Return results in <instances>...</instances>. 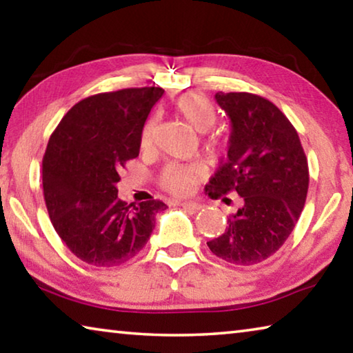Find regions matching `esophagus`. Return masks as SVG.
Segmentation results:
<instances>
[{"label":"esophagus","mask_w":353,"mask_h":353,"mask_svg":"<svg viewBox=\"0 0 353 353\" xmlns=\"http://www.w3.org/2000/svg\"><path fill=\"white\" fill-rule=\"evenodd\" d=\"M185 210H190V212H198L202 208L201 204H198V202H193V201H185L181 204Z\"/></svg>","instance_id":"34e87169"}]
</instances>
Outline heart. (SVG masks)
I'll return each instance as SVG.
<instances>
[{
  "instance_id": "heart-1",
  "label": "heart",
  "mask_w": 353,
  "mask_h": 353,
  "mask_svg": "<svg viewBox=\"0 0 353 353\" xmlns=\"http://www.w3.org/2000/svg\"><path fill=\"white\" fill-rule=\"evenodd\" d=\"M174 109L179 115L183 117L185 121H187L196 132H208V130L214 126V123H216V109H214L212 101L201 93L182 94L181 98L176 99ZM154 129L155 118H151L145 124L141 132L140 143L143 149H149L152 146ZM207 151L212 157H218L219 152L223 151V145H221L219 141L210 140L207 143ZM196 179H198V171H196L193 166L172 163L163 170L162 176H160V183H162L166 190L171 191V193L185 194L193 188Z\"/></svg>"
}]
</instances>
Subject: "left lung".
<instances>
[{"mask_svg": "<svg viewBox=\"0 0 353 353\" xmlns=\"http://www.w3.org/2000/svg\"><path fill=\"white\" fill-rule=\"evenodd\" d=\"M214 98L230 118L232 132L227 159L205 193L212 199L236 193L243 204L207 246L232 265H256L276 254L294 229L307 199L308 162L297 130L271 101L246 92H218Z\"/></svg>", "mask_w": 353, "mask_h": 353, "instance_id": "8db88e82", "label": "left lung"}]
</instances>
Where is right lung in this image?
<instances>
[{
    "instance_id": "obj_1",
    "label": "right lung",
    "mask_w": 353,
    "mask_h": 353,
    "mask_svg": "<svg viewBox=\"0 0 353 353\" xmlns=\"http://www.w3.org/2000/svg\"><path fill=\"white\" fill-rule=\"evenodd\" d=\"M160 87L124 88L79 101L48 141L41 162L43 196L57 235L77 259L118 266L148 243L166 204L118 198L119 171L139 157L143 126Z\"/></svg>"
}]
</instances>
